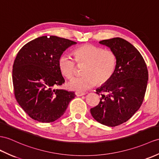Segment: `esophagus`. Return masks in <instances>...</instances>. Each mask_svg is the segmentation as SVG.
I'll list each match as a JSON object with an SVG mask.
<instances>
[{
    "label": "esophagus",
    "mask_w": 159,
    "mask_h": 159,
    "mask_svg": "<svg viewBox=\"0 0 159 159\" xmlns=\"http://www.w3.org/2000/svg\"><path fill=\"white\" fill-rule=\"evenodd\" d=\"M75 94L76 96L79 97V96H83V95H84L86 94V93H84V92H76Z\"/></svg>",
    "instance_id": "1"
}]
</instances>
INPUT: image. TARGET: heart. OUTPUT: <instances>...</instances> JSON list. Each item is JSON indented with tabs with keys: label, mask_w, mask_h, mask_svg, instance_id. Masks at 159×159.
Returning <instances> with one entry per match:
<instances>
[{
	"label": "heart",
	"mask_w": 159,
	"mask_h": 159,
	"mask_svg": "<svg viewBox=\"0 0 159 159\" xmlns=\"http://www.w3.org/2000/svg\"><path fill=\"white\" fill-rule=\"evenodd\" d=\"M75 60L68 54H62L59 57L58 67L66 78L75 75L76 63L85 64L83 76L74 77L68 84L70 89L83 92L94 87L98 83L103 84L112 79L116 71L117 57L111 49H105L91 44H84L74 51Z\"/></svg>",
	"instance_id": "1"
}]
</instances>
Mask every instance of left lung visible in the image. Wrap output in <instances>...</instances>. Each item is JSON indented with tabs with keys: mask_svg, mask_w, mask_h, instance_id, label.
Wrapping results in <instances>:
<instances>
[{
	"mask_svg": "<svg viewBox=\"0 0 159 159\" xmlns=\"http://www.w3.org/2000/svg\"><path fill=\"white\" fill-rule=\"evenodd\" d=\"M99 43L116 53L117 66L112 79L96 89L100 102L90 112L99 123L116 127L130 119L141 107L148 72L142 55L127 40L117 37Z\"/></svg>",
	"mask_w": 159,
	"mask_h": 159,
	"instance_id": "8db88e82",
	"label": "left lung"
}]
</instances>
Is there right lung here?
Segmentation results:
<instances>
[{
    "label": "right lung",
    "instance_id": "add662e5",
    "mask_svg": "<svg viewBox=\"0 0 159 159\" xmlns=\"http://www.w3.org/2000/svg\"><path fill=\"white\" fill-rule=\"evenodd\" d=\"M76 42L43 36L21 47L15 59L12 79L18 104L32 119L51 123L60 118L76 95L55 89L65 82L58 67L63 52Z\"/></svg>",
    "mask_w": 159,
    "mask_h": 159
}]
</instances>
